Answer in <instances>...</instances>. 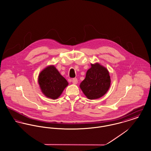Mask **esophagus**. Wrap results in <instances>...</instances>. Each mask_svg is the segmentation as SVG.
Masks as SVG:
<instances>
[{
    "label": "esophagus",
    "instance_id": "esophagus-1",
    "mask_svg": "<svg viewBox=\"0 0 151 151\" xmlns=\"http://www.w3.org/2000/svg\"><path fill=\"white\" fill-rule=\"evenodd\" d=\"M72 82L74 84H77L78 83V80H77V79L76 78H73L72 80Z\"/></svg>",
    "mask_w": 151,
    "mask_h": 151
}]
</instances>
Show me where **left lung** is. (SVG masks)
<instances>
[{
    "label": "left lung",
    "instance_id": "1",
    "mask_svg": "<svg viewBox=\"0 0 151 151\" xmlns=\"http://www.w3.org/2000/svg\"><path fill=\"white\" fill-rule=\"evenodd\" d=\"M80 84L81 90L90 100L99 99L108 91L111 79L108 70L99 63L91 64Z\"/></svg>",
    "mask_w": 151,
    "mask_h": 151
}]
</instances>
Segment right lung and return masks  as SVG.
<instances>
[{
  "label": "right lung",
  "instance_id": "1",
  "mask_svg": "<svg viewBox=\"0 0 151 151\" xmlns=\"http://www.w3.org/2000/svg\"><path fill=\"white\" fill-rule=\"evenodd\" d=\"M38 83L42 93L53 100L60 96L68 82L54 66H50L42 71L38 77Z\"/></svg>",
  "mask_w": 151,
  "mask_h": 151
}]
</instances>
